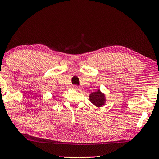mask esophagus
Returning a JSON list of instances; mask_svg holds the SVG:
<instances>
[{
	"label": "esophagus",
	"instance_id": "obj_1",
	"mask_svg": "<svg viewBox=\"0 0 159 159\" xmlns=\"http://www.w3.org/2000/svg\"><path fill=\"white\" fill-rule=\"evenodd\" d=\"M73 88H74V89H76V90H79V91H80V90H81V88H80L78 86H76V85L73 86Z\"/></svg>",
	"mask_w": 159,
	"mask_h": 159
}]
</instances>
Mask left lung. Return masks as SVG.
I'll use <instances>...</instances> for the list:
<instances>
[{
    "instance_id": "1",
    "label": "left lung",
    "mask_w": 159,
    "mask_h": 159,
    "mask_svg": "<svg viewBox=\"0 0 159 159\" xmlns=\"http://www.w3.org/2000/svg\"><path fill=\"white\" fill-rule=\"evenodd\" d=\"M89 100L97 107H101L106 103L105 94L98 89L97 92H94L89 94Z\"/></svg>"
}]
</instances>
